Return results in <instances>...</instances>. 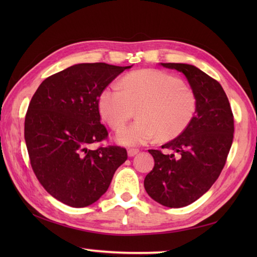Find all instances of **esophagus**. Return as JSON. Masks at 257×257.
<instances>
[{
  "mask_svg": "<svg viewBox=\"0 0 257 257\" xmlns=\"http://www.w3.org/2000/svg\"><path fill=\"white\" fill-rule=\"evenodd\" d=\"M139 152L138 149H129L128 150V156L129 157H135Z\"/></svg>",
  "mask_w": 257,
  "mask_h": 257,
  "instance_id": "esophagus-1",
  "label": "esophagus"
}]
</instances>
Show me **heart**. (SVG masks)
<instances>
[{
	"label": "heart",
	"mask_w": 257,
	"mask_h": 257,
	"mask_svg": "<svg viewBox=\"0 0 257 257\" xmlns=\"http://www.w3.org/2000/svg\"><path fill=\"white\" fill-rule=\"evenodd\" d=\"M121 88L107 87L99 97V110L111 128L120 129L138 110L137 121L116 136L123 146H141L158 137L167 141L179 137L195 117L198 98L179 78L158 69L130 73Z\"/></svg>",
	"instance_id": "obj_1"
}]
</instances>
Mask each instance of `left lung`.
I'll return each mask as SVG.
<instances>
[{
	"mask_svg": "<svg viewBox=\"0 0 257 257\" xmlns=\"http://www.w3.org/2000/svg\"><path fill=\"white\" fill-rule=\"evenodd\" d=\"M187 77L198 108L193 121L161 150H149L155 167L147 174L145 189L152 199L168 207L187 206L209 190L225 166L234 134V118L220 83L189 64L161 63Z\"/></svg>",
	"mask_w": 257,
	"mask_h": 257,
	"instance_id": "1",
	"label": "left lung"
}]
</instances>
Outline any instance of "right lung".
I'll return each instance as SVG.
<instances>
[{
    "label": "right lung",
    "instance_id": "right-lung-1",
    "mask_svg": "<svg viewBox=\"0 0 257 257\" xmlns=\"http://www.w3.org/2000/svg\"><path fill=\"white\" fill-rule=\"evenodd\" d=\"M132 66L74 65L47 77L32 97L24 124L31 166L43 188L65 204L94 203L127 160L121 147L90 146L108 137L100 123L101 91Z\"/></svg>",
    "mask_w": 257,
    "mask_h": 257
}]
</instances>
